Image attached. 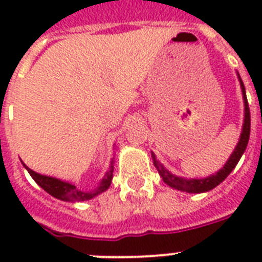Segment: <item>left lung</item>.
Instances as JSON below:
<instances>
[{
  "label": "left lung",
  "instance_id": "left-lung-1",
  "mask_svg": "<svg viewBox=\"0 0 262 262\" xmlns=\"http://www.w3.org/2000/svg\"><path fill=\"white\" fill-rule=\"evenodd\" d=\"M238 75V80H239L241 90H242V96H244V106H245V117H244V125H242V132H241L239 141L236 144L235 149L232 151L228 160L226 162L223 167L220 168L219 171H216L215 174L209 175L207 178H183V177H178V175L172 174L164 167L163 164L160 163L159 160L156 159V156L154 152H151L152 160H154V166L156 167L159 175L163 179V182L168 185L172 189L177 190L186 191V193H204V191H209L212 189H215L217 185L223 182L224 179L227 178L230 172L235 168L239 159L244 155L245 149L248 147L249 137H250V110H249L248 98H246V91H245V85L242 83L239 73Z\"/></svg>",
  "mask_w": 262,
  "mask_h": 262
}]
</instances>
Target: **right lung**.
Returning <instances> with one entry per match:
<instances>
[{
  "mask_svg": "<svg viewBox=\"0 0 262 262\" xmlns=\"http://www.w3.org/2000/svg\"><path fill=\"white\" fill-rule=\"evenodd\" d=\"M23 166L26 167L27 171L30 172V175L32 177L35 182L38 183L39 186L42 187L45 191H47L49 194H51L55 199L62 200V201H72V203H75V201H85V200L94 199V197L99 195L103 191H106L110 187L111 179H113V171H114V158L111 159L108 170L106 171L102 181L98 183V186L91 189V190H81L79 187H76V185H73V183L67 182V181H61V179L55 178V177H49V175L35 172L34 170L27 167L24 163H23Z\"/></svg>",
  "mask_w": 262,
  "mask_h": 262,
  "instance_id": "add662e5",
  "label": "right lung"
}]
</instances>
